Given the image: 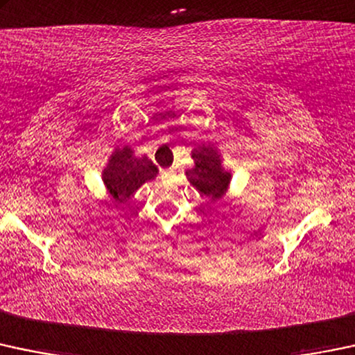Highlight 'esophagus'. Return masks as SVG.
<instances>
[{
  "mask_svg": "<svg viewBox=\"0 0 355 355\" xmlns=\"http://www.w3.org/2000/svg\"><path fill=\"white\" fill-rule=\"evenodd\" d=\"M165 177H166V178L171 177V171H165Z\"/></svg>",
  "mask_w": 355,
  "mask_h": 355,
  "instance_id": "1",
  "label": "esophagus"
}]
</instances>
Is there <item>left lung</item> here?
Wrapping results in <instances>:
<instances>
[{
	"label": "left lung",
	"instance_id": "left-lung-1",
	"mask_svg": "<svg viewBox=\"0 0 355 355\" xmlns=\"http://www.w3.org/2000/svg\"><path fill=\"white\" fill-rule=\"evenodd\" d=\"M196 166L187 170L190 184L211 200H219L226 193L231 173L221 165V155L211 146H199L192 151Z\"/></svg>",
	"mask_w": 355,
	"mask_h": 355
}]
</instances>
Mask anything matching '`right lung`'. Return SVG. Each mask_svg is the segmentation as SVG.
I'll use <instances>...</instances> for the list:
<instances>
[{
	"label": "right lung",
	"instance_id": "1",
	"mask_svg": "<svg viewBox=\"0 0 355 355\" xmlns=\"http://www.w3.org/2000/svg\"><path fill=\"white\" fill-rule=\"evenodd\" d=\"M158 168L148 156H134L130 148L115 149L112 153L109 165L103 170L102 178L115 202L122 204L148 180H153Z\"/></svg>",
	"mask_w": 355,
	"mask_h": 355
}]
</instances>
